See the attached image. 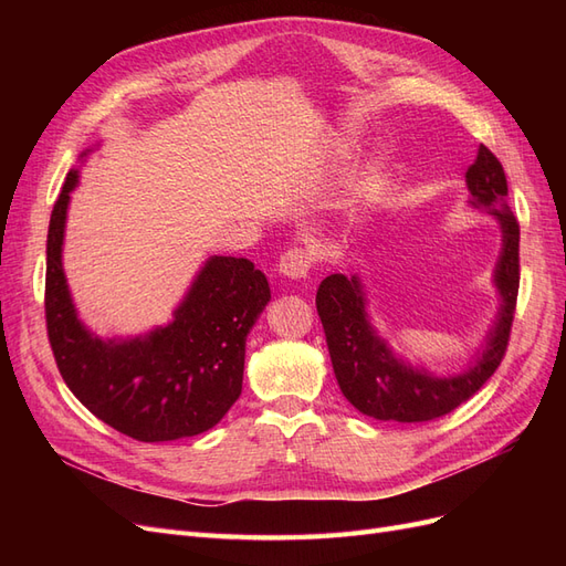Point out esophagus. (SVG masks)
Segmentation results:
<instances>
[{
    "instance_id": "esophagus-1",
    "label": "esophagus",
    "mask_w": 566,
    "mask_h": 566,
    "mask_svg": "<svg viewBox=\"0 0 566 566\" xmlns=\"http://www.w3.org/2000/svg\"><path fill=\"white\" fill-rule=\"evenodd\" d=\"M314 266V254L306 248H290L281 254L279 269L287 279H306V273Z\"/></svg>"
}]
</instances>
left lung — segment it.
<instances>
[{
	"label": "left lung",
	"mask_w": 566,
	"mask_h": 566,
	"mask_svg": "<svg viewBox=\"0 0 566 566\" xmlns=\"http://www.w3.org/2000/svg\"><path fill=\"white\" fill-rule=\"evenodd\" d=\"M465 179L472 193L470 202L499 219L503 231V252L493 276L503 304L482 356L465 373L434 378L427 370L399 361L373 331L356 276L331 273L318 285L316 310L337 385L364 416L394 422L437 420L482 389L503 361L520 293V221L507 208L505 169L484 144L479 146Z\"/></svg>",
	"instance_id": "left-lung-1"
}]
</instances>
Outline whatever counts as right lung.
<instances>
[{
	"label": "right lung",
	"instance_id": "right-lung-1",
	"mask_svg": "<svg viewBox=\"0 0 566 566\" xmlns=\"http://www.w3.org/2000/svg\"><path fill=\"white\" fill-rule=\"evenodd\" d=\"M75 184L71 169L46 235L44 314L61 378L98 420L136 441L208 432L241 397L245 339L271 300L266 276L245 256H210L172 323L146 337L101 339L77 318L61 264Z\"/></svg>",
	"mask_w": 566,
	"mask_h": 566
}]
</instances>
